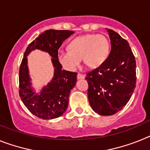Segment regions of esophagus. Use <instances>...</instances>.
<instances>
[{"instance_id": "esophagus-1", "label": "esophagus", "mask_w": 150, "mask_h": 150, "mask_svg": "<svg viewBox=\"0 0 150 150\" xmlns=\"http://www.w3.org/2000/svg\"><path fill=\"white\" fill-rule=\"evenodd\" d=\"M77 79H84V75H82V74L79 73V74H78V75H77Z\"/></svg>"}]
</instances>
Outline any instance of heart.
Instances as JSON below:
<instances>
[{
	"instance_id": "heart-1",
	"label": "heart",
	"mask_w": 150,
	"mask_h": 150,
	"mask_svg": "<svg viewBox=\"0 0 150 150\" xmlns=\"http://www.w3.org/2000/svg\"><path fill=\"white\" fill-rule=\"evenodd\" d=\"M69 50H60L57 60L64 69L75 71L81 59L91 69L100 67L109 57V41L103 35L88 34L74 38L69 43Z\"/></svg>"
}]
</instances>
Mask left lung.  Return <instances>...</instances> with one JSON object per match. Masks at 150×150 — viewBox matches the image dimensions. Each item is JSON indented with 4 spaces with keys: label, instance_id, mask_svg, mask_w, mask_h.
Listing matches in <instances>:
<instances>
[{
    "label": "left lung",
    "instance_id": "left-lung-1",
    "mask_svg": "<svg viewBox=\"0 0 150 150\" xmlns=\"http://www.w3.org/2000/svg\"><path fill=\"white\" fill-rule=\"evenodd\" d=\"M111 50L100 67L87 74L88 100L95 112L112 115L129 101L136 87V61L129 44L117 32L106 28Z\"/></svg>",
    "mask_w": 150,
    "mask_h": 150
}]
</instances>
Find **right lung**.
Masks as SVG:
<instances>
[{
  "label": "right lung",
  "instance_id": "1",
  "mask_svg": "<svg viewBox=\"0 0 150 150\" xmlns=\"http://www.w3.org/2000/svg\"><path fill=\"white\" fill-rule=\"evenodd\" d=\"M74 33L68 30H47L26 48L19 68V96L33 115L44 120L61 116L67 109L69 96L77 81V73L62 69L57 60L58 50L62 42ZM35 50L46 52L52 57L54 68L53 79L39 93L31 87L27 56Z\"/></svg>",
  "mask_w": 150,
  "mask_h": 150
}]
</instances>
